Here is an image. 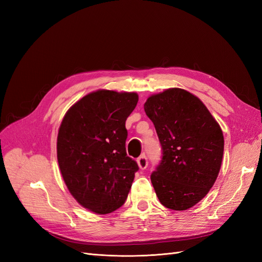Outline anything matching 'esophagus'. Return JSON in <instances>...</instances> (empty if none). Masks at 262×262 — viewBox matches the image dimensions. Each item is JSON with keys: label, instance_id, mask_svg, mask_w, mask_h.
<instances>
[{"label": "esophagus", "instance_id": "1", "mask_svg": "<svg viewBox=\"0 0 262 262\" xmlns=\"http://www.w3.org/2000/svg\"><path fill=\"white\" fill-rule=\"evenodd\" d=\"M138 165H139V167H140V169H145L146 167H147V164H148V162H147V157L145 156V155H142V156H140L139 158H138Z\"/></svg>", "mask_w": 262, "mask_h": 262}]
</instances>
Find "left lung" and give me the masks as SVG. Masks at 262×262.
Returning <instances> with one entry per match:
<instances>
[{
    "instance_id": "obj_1",
    "label": "left lung",
    "mask_w": 262,
    "mask_h": 262,
    "mask_svg": "<svg viewBox=\"0 0 262 262\" xmlns=\"http://www.w3.org/2000/svg\"><path fill=\"white\" fill-rule=\"evenodd\" d=\"M144 110L163 149L150 175L156 195L166 208L188 210L208 194L219 176L223 132L199 98L177 87L150 95Z\"/></svg>"
}]
</instances>
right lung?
Returning a JSON list of instances; mask_svg holds the SVG:
<instances>
[{
	"label": "right lung",
	"mask_w": 262,
	"mask_h": 262,
	"mask_svg": "<svg viewBox=\"0 0 262 262\" xmlns=\"http://www.w3.org/2000/svg\"><path fill=\"white\" fill-rule=\"evenodd\" d=\"M138 100L137 93L98 90L77 100L61 122V175L74 199L96 214L122 207L139 169L125 150V120Z\"/></svg>",
	"instance_id": "obj_1"
}]
</instances>
